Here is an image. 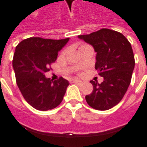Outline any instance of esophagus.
Returning <instances> with one entry per match:
<instances>
[{
  "instance_id": "34e87169",
  "label": "esophagus",
  "mask_w": 147,
  "mask_h": 147,
  "mask_svg": "<svg viewBox=\"0 0 147 147\" xmlns=\"http://www.w3.org/2000/svg\"><path fill=\"white\" fill-rule=\"evenodd\" d=\"M71 83H82V81L81 80H72L70 81Z\"/></svg>"
}]
</instances>
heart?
<instances>
[{"label": "heart", "instance_id": "b5f03b06", "mask_svg": "<svg viewBox=\"0 0 147 147\" xmlns=\"http://www.w3.org/2000/svg\"><path fill=\"white\" fill-rule=\"evenodd\" d=\"M82 46H83V45H82ZM65 52H66V51H65V50H64V51L63 52V53H65Z\"/></svg>", "mask_w": 147, "mask_h": 147}]
</instances>
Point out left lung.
Returning <instances> with one entry per match:
<instances>
[{
  "label": "left lung",
  "instance_id": "8db88e82",
  "mask_svg": "<svg viewBox=\"0 0 147 147\" xmlns=\"http://www.w3.org/2000/svg\"><path fill=\"white\" fill-rule=\"evenodd\" d=\"M78 37L94 47L95 69L104 78L101 83L90 81L93 91L85 97L86 102L94 109L108 110L122 100L131 83L135 67L131 43L121 33L107 28Z\"/></svg>",
  "mask_w": 147,
  "mask_h": 147
}]
</instances>
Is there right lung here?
<instances>
[{
    "mask_svg": "<svg viewBox=\"0 0 147 147\" xmlns=\"http://www.w3.org/2000/svg\"><path fill=\"white\" fill-rule=\"evenodd\" d=\"M69 38L54 39L31 37L16 46L12 60L16 83L24 99L33 108L47 111L56 108L63 100L68 81L60 77L53 81L45 78L58 52Z\"/></svg>",
    "mask_w": 147,
    "mask_h": 147,
    "instance_id": "right-lung-1",
    "label": "right lung"
}]
</instances>
